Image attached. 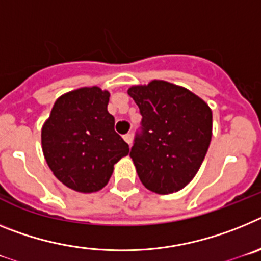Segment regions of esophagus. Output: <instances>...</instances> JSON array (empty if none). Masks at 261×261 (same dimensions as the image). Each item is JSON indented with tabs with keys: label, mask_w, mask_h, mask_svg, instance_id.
<instances>
[{
	"label": "esophagus",
	"mask_w": 261,
	"mask_h": 261,
	"mask_svg": "<svg viewBox=\"0 0 261 261\" xmlns=\"http://www.w3.org/2000/svg\"><path fill=\"white\" fill-rule=\"evenodd\" d=\"M123 139L126 143L131 144V142H133V135L131 134H126V135H123Z\"/></svg>",
	"instance_id": "1"
}]
</instances>
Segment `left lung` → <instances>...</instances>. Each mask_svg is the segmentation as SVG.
<instances>
[{"label":"left lung","instance_id":"1","mask_svg":"<svg viewBox=\"0 0 261 261\" xmlns=\"http://www.w3.org/2000/svg\"><path fill=\"white\" fill-rule=\"evenodd\" d=\"M142 122L130 151L147 189L169 194L196 176L212 140L213 114L202 99L165 81L133 87Z\"/></svg>","mask_w":261,"mask_h":261}]
</instances>
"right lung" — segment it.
<instances>
[{
    "mask_svg": "<svg viewBox=\"0 0 261 261\" xmlns=\"http://www.w3.org/2000/svg\"><path fill=\"white\" fill-rule=\"evenodd\" d=\"M109 93L81 88L58 99L42 128L46 162L71 189L92 193L110 180L114 164L128 155V144L115 133L108 112Z\"/></svg>",
    "mask_w": 261,
    "mask_h": 261,
    "instance_id": "add662e5",
    "label": "right lung"
}]
</instances>
